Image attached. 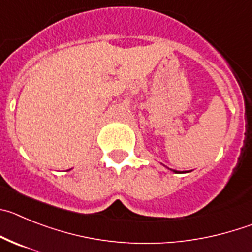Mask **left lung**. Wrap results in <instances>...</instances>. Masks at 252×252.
I'll list each match as a JSON object with an SVG mask.
<instances>
[{
	"label": "left lung",
	"mask_w": 252,
	"mask_h": 252,
	"mask_svg": "<svg viewBox=\"0 0 252 252\" xmlns=\"http://www.w3.org/2000/svg\"><path fill=\"white\" fill-rule=\"evenodd\" d=\"M175 172H176V171H175Z\"/></svg>",
	"instance_id": "1"
}]
</instances>
